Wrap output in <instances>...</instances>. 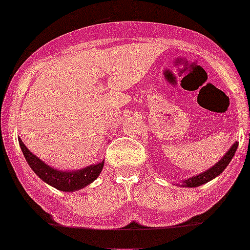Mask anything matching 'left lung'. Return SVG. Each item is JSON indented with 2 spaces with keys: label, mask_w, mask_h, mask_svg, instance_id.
Returning a JSON list of instances; mask_svg holds the SVG:
<instances>
[{
  "label": "left lung",
  "mask_w": 250,
  "mask_h": 250,
  "mask_svg": "<svg viewBox=\"0 0 250 250\" xmlns=\"http://www.w3.org/2000/svg\"><path fill=\"white\" fill-rule=\"evenodd\" d=\"M237 147H238V141H235V143L230 146L229 150L224 153V156L222 157V159L219 160L216 165H213L212 167H209L208 170L203 171L202 173H198V175L192 176V177L183 180L182 185H180V186L191 187L192 188V187L202 186V185H205V183L209 182V181H212L213 178H216L217 176L221 175V173L223 172L224 168H226V167L229 165V162L232 161L235 151H237Z\"/></svg>",
  "instance_id": "1"
}]
</instances>
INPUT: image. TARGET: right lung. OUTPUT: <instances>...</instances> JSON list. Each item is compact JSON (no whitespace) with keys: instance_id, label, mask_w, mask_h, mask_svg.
Masks as SVG:
<instances>
[{"instance_id":"obj_1","label":"right lung","mask_w":250,"mask_h":250,"mask_svg":"<svg viewBox=\"0 0 250 250\" xmlns=\"http://www.w3.org/2000/svg\"><path fill=\"white\" fill-rule=\"evenodd\" d=\"M18 143H20L21 150L23 152L24 159L28 162L29 167L34 171V173L41 180L48 183L49 186L54 187L59 191L74 192L84 188L99 177L103 167H104V160H103L102 162L83 167L80 170H57V168L42 161L40 157H37L34 153H32L21 139H18Z\"/></svg>"}]
</instances>
